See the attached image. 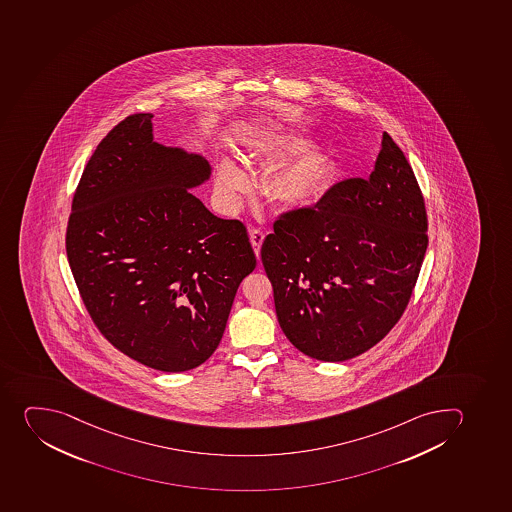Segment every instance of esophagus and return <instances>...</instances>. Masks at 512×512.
Listing matches in <instances>:
<instances>
[{"label": "esophagus", "instance_id": "obj_1", "mask_svg": "<svg viewBox=\"0 0 512 512\" xmlns=\"http://www.w3.org/2000/svg\"><path fill=\"white\" fill-rule=\"evenodd\" d=\"M263 239H265V234H263L262 230L254 229L250 232V244L254 247L255 255L260 254V247H262Z\"/></svg>", "mask_w": 512, "mask_h": 512}]
</instances>
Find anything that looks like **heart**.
<instances>
[{
  "mask_svg": "<svg viewBox=\"0 0 512 512\" xmlns=\"http://www.w3.org/2000/svg\"><path fill=\"white\" fill-rule=\"evenodd\" d=\"M303 150L300 141L288 135H273L258 146L257 155L262 160L277 163ZM333 183V166L324 156H296L268 179V194L273 201L288 207H301L315 202ZM249 188V178L237 163L222 160L216 178L217 199L222 206H237L240 194Z\"/></svg>",
  "mask_w": 512,
  "mask_h": 512,
  "instance_id": "b5f03b06",
  "label": "heart"
}]
</instances>
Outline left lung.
<instances>
[{
	"label": "left lung",
	"mask_w": 512,
	"mask_h": 512,
	"mask_svg": "<svg viewBox=\"0 0 512 512\" xmlns=\"http://www.w3.org/2000/svg\"><path fill=\"white\" fill-rule=\"evenodd\" d=\"M425 201L389 133L367 179L285 212L262 244L278 323L306 356L343 362L404 315L428 245Z\"/></svg>",
	"instance_id": "obj_1"
}]
</instances>
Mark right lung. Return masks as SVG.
Returning a JSON list of instances; mask_svg holds the SVG:
<instances>
[{
    "instance_id": "1",
    "label": "right lung",
    "mask_w": 512,
    "mask_h": 512,
    "mask_svg": "<svg viewBox=\"0 0 512 512\" xmlns=\"http://www.w3.org/2000/svg\"><path fill=\"white\" fill-rule=\"evenodd\" d=\"M151 118H125L90 156L67 258L108 343L143 366L183 372L216 351L257 260L244 224L214 216L189 191L211 176L206 158L153 141Z\"/></svg>"
}]
</instances>
